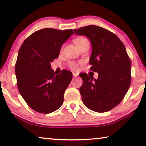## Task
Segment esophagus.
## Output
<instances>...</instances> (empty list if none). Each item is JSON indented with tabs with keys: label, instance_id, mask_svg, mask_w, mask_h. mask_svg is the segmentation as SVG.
I'll return each mask as SVG.
<instances>
[{
	"label": "esophagus",
	"instance_id": "34e87169",
	"mask_svg": "<svg viewBox=\"0 0 146 146\" xmlns=\"http://www.w3.org/2000/svg\"><path fill=\"white\" fill-rule=\"evenodd\" d=\"M78 74H79L76 73V72H73V73H72V75H73L74 77H76V76H78Z\"/></svg>",
	"mask_w": 146,
	"mask_h": 146
}]
</instances>
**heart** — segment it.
Here are the masks:
<instances>
[{"label": "heart", "instance_id": "heart-1", "mask_svg": "<svg viewBox=\"0 0 146 146\" xmlns=\"http://www.w3.org/2000/svg\"><path fill=\"white\" fill-rule=\"evenodd\" d=\"M73 41L79 48L83 45H86V44L89 43L88 40L84 37H78L75 38V39H74ZM68 65L70 68L72 70H76L78 68V65L75 62H70Z\"/></svg>", "mask_w": 146, "mask_h": 146}]
</instances>
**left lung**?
Here are the masks:
<instances>
[{"label": "left lung", "mask_w": 146, "mask_h": 146, "mask_svg": "<svg viewBox=\"0 0 146 146\" xmlns=\"http://www.w3.org/2000/svg\"><path fill=\"white\" fill-rule=\"evenodd\" d=\"M74 31L90 39V69L98 73V79L80 74L82 101L92 111H109L121 102L130 86L131 62L126 48L117 35L101 27L90 25Z\"/></svg>", "instance_id": "8db88e82"}]
</instances>
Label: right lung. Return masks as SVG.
Here are the masks:
<instances>
[{
  "label": "right lung",
  "instance_id": "obj_1",
  "mask_svg": "<svg viewBox=\"0 0 146 146\" xmlns=\"http://www.w3.org/2000/svg\"><path fill=\"white\" fill-rule=\"evenodd\" d=\"M73 34L71 29H40L27 37L19 50L17 86L23 99L35 111L50 113L62 105L72 74L63 70L55 75L50 62L58 57L62 45Z\"/></svg>",
  "mask_w": 146,
  "mask_h": 146
}]
</instances>
